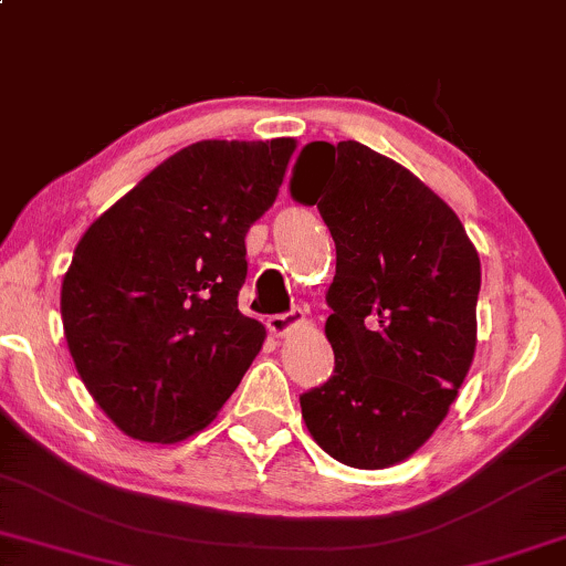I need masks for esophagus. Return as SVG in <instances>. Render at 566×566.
<instances>
[{
    "label": "esophagus",
    "instance_id": "obj_1",
    "mask_svg": "<svg viewBox=\"0 0 566 566\" xmlns=\"http://www.w3.org/2000/svg\"><path fill=\"white\" fill-rule=\"evenodd\" d=\"M269 331L271 334H276V336H287L292 328H297V326H303L305 323V313L300 311V307H292V311H287V313H276V315H269Z\"/></svg>",
    "mask_w": 566,
    "mask_h": 566
}]
</instances>
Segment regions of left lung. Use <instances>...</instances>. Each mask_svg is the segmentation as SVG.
<instances>
[{"instance_id": "1", "label": "left lung", "mask_w": 566, "mask_h": 566, "mask_svg": "<svg viewBox=\"0 0 566 566\" xmlns=\"http://www.w3.org/2000/svg\"><path fill=\"white\" fill-rule=\"evenodd\" d=\"M290 193L336 243L334 375L300 396L303 419L338 463L388 469L432 437L469 375L479 253L432 188L359 142L305 145Z\"/></svg>"}]
</instances>
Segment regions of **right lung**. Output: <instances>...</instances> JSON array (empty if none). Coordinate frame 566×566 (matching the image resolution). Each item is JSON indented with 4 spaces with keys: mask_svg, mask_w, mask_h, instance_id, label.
Returning <instances> with one entry per match:
<instances>
[{
    "mask_svg": "<svg viewBox=\"0 0 566 566\" xmlns=\"http://www.w3.org/2000/svg\"><path fill=\"white\" fill-rule=\"evenodd\" d=\"M295 139L180 149L90 224L62 284L70 354L120 432L178 442L214 419L266 331L238 311L245 232Z\"/></svg>",
    "mask_w": 566,
    "mask_h": 566,
    "instance_id": "right-lung-1",
    "label": "right lung"
}]
</instances>
